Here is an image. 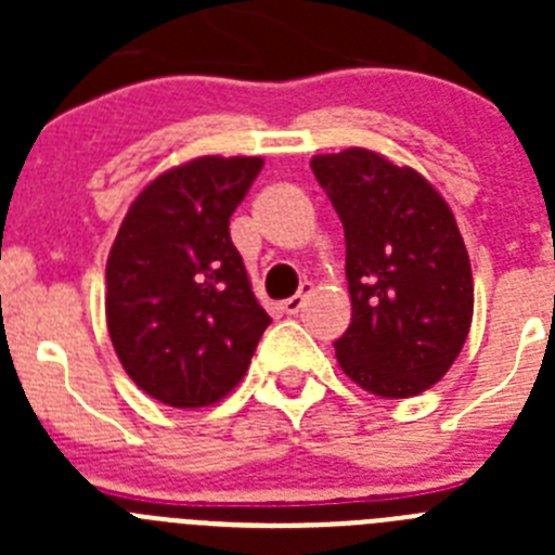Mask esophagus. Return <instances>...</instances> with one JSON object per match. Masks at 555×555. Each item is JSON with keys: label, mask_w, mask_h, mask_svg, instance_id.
Returning a JSON list of instances; mask_svg holds the SVG:
<instances>
[{"label": "esophagus", "mask_w": 555, "mask_h": 555, "mask_svg": "<svg viewBox=\"0 0 555 555\" xmlns=\"http://www.w3.org/2000/svg\"><path fill=\"white\" fill-rule=\"evenodd\" d=\"M313 292V283H300V292L294 294V297H288L286 302H283V311L288 313V317H294V313H300L302 311V306H306V300H308V294Z\"/></svg>", "instance_id": "1"}]
</instances>
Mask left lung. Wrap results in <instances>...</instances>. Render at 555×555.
<instances>
[{"label":"left lung","mask_w":555,"mask_h":555,"mask_svg":"<svg viewBox=\"0 0 555 555\" xmlns=\"http://www.w3.org/2000/svg\"><path fill=\"white\" fill-rule=\"evenodd\" d=\"M311 169L345 224L352 320L338 366L377 397H414L453 366L473 322V269L453 210L377 152L317 155Z\"/></svg>","instance_id":"obj_1"}]
</instances>
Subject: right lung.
<instances>
[{"mask_svg":"<svg viewBox=\"0 0 555 555\" xmlns=\"http://www.w3.org/2000/svg\"><path fill=\"white\" fill-rule=\"evenodd\" d=\"M261 158L164 171L130 205L107 255L113 350L141 391L175 409L222 400L244 377L269 313L249 288L230 217Z\"/></svg>","mask_w":555,"mask_h":555,"instance_id":"obj_1","label":"right lung"}]
</instances>
